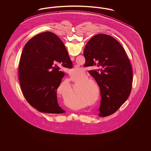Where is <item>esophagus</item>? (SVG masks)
<instances>
[{
    "label": "esophagus",
    "instance_id": "obj_1",
    "mask_svg": "<svg viewBox=\"0 0 151 151\" xmlns=\"http://www.w3.org/2000/svg\"><path fill=\"white\" fill-rule=\"evenodd\" d=\"M71 59L72 61H73L74 59H75V58L73 57H71Z\"/></svg>",
    "mask_w": 151,
    "mask_h": 151
}]
</instances>
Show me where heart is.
Returning <instances> with one entry per match:
<instances>
[{
	"label": "heart",
	"mask_w": 151,
	"mask_h": 151,
	"mask_svg": "<svg viewBox=\"0 0 151 151\" xmlns=\"http://www.w3.org/2000/svg\"><path fill=\"white\" fill-rule=\"evenodd\" d=\"M76 71H78V70H75ZM86 78V75H83L80 77H78L75 79H73V82L75 84H78L79 82V86L78 87V91L81 93L84 94L88 100L89 101H92L95 97L97 91V100H98V98L100 95V88L98 86L96 81L93 79H83V81H81V79H84Z\"/></svg>",
	"instance_id": "1"
}]
</instances>
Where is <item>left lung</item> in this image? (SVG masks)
Masks as SVG:
<instances>
[{
	"label": "left lung",
	"instance_id": "1",
	"mask_svg": "<svg viewBox=\"0 0 151 151\" xmlns=\"http://www.w3.org/2000/svg\"><path fill=\"white\" fill-rule=\"evenodd\" d=\"M86 66L100 67L89 71L100 88V116L114 113L127 100L132 88V70L120 43L111 36L99 34L86 43L84 50Z\"/></svg>",
	"mask_w": 151,
	"mask_h": 151
}]
</instances>
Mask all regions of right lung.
Here are the masks:
<instances>
[{
	"mask_svg": "<svg viewBox=\"0 0 151 151\" xmlns=\"http://www.w3.org/2000/svg\"><path fill=\"white\" fill-rule=\"evenodd\" d=\"M57 63L72 68V61L64 44L52 32L33 37L22 52L19 67L22 92L29 104L42 113L65 112L58 103L57 91L65 73Z\"/></svg>",
	"mask_w": 151,
	"mask_h": 151,
	"instance_id": "right-lung-1",
	"label": "right lung"
}]
</instances>
